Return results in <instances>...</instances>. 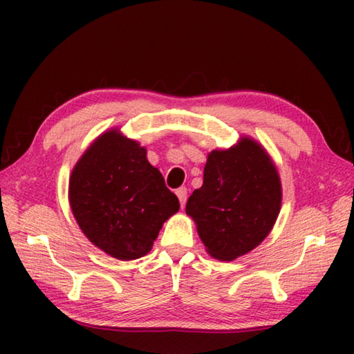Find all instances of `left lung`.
Masks as SVG:
<instances>
[{"label":"left lung","instance_id":"1","mask_svg":"<svg viewBox=\"0 0 354 354\" xmlns=\"http://www.w3.org/2000/svg\"><path fill=\"white\" fill-rule=\"evenodd\" d=\"M68 201L84 236L120 261L148 254L162 225L179 211L147 148L117 129L101 134L77 160Z\"/></svg>","mask_w":354,"mask_h":354}]
</instances>
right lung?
Masks as SVG:
<instances>
[{
    "instance_id": "1",
    "label": "right lung",
    "mask_w": 354,
    "mask_h": 354,
    "mask_svg": "<svg viewBox=\"0 0 354 354\" xmlns=\"http://www.w3.org/2000/svg\"><path fill=\"white\" fill-rule=\"evenodd\" d=\"M281 198L277 165L262 145L243 137L209 153L203 185L190 195L185 214L214 259L234 261L270 234Z\"/></svg>"
}]
</instances>
